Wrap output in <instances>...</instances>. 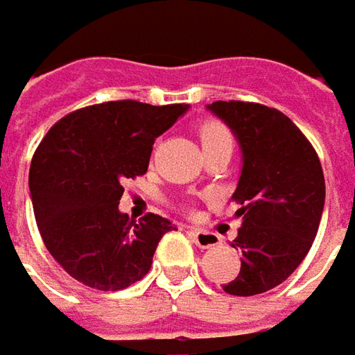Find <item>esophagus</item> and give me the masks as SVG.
<instances>
[{"label": "esophagus", "instance_id": "34e87169", "mask_svg": "<svg viewBox=\"0 0 355 355\" xmlns=\"http://www.w3.org/2000/svg\"><path fill=\"white\" fill-rule=\"evenodd\" d=\"M187 232L191 234L193 242L197 243L199 248H215V245L221 243L219 236L213 234V232H203V230H199V227H187Z\"/></svg>", "mask_w": 355, "mask_h": 355}]
</instances>
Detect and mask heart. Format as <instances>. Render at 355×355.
Returning <instances> with one entry per match:
<instances>
[{
	"label": "heart",
	"mask_w": 355,
	"mask_h": 355,
	"mask_svg": "<svg viewBox=\"0 0 355 355\" xmlns=\"http://www.w3.org/2000/svg\"><path fill=\"white\" fill-rule=\"evenodd\" d=\"M197 136L199 142L203 146V150H211L215 146L232 144V134L227 130V125L215 117H205L197 123Z\"/></svg>",
	"instance_id": "b5f03b06"
}]
</instances>
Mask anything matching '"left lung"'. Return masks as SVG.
I'll list each match as a JSON object with an SVG mask.
<instances>
[{
  "label": "left lung",
  "instance_id": "left-lung-1",
  "mask_svg": "<svg viewBox=\"0 0 355 355\" xmlns=\"http://www.w3.org/2000/svg\"><path fill=\"white\" fill-rule=\"evenodd\" d=\"M209 110L234 130L243 154L232 197L242 219L232 248L240 250L242 268L223 291L252 297L284 282L311 250L325 203L323 168L282 112L250 101H215Z\"/></svg>",
  "mask_w": 355,
  "mask_h": 355
}]
</instances>
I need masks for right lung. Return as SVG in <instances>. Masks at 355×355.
<instances>
[{
	"instance_id": "obj_1",
	"label": "right lung",
	"mask_w": 355,
	"mask_h": 355,
	"mask_svg": "<svg viewBox=\"0 0 355 355\" xmlns=\"http://www.w3.org/2000/svg\"><path fill=\"white\" fill-rule=\"evenodd\" d=\"M184 112V103L105 101L58 119L36 148L30 193L38 232L85 286L121 291L144 278L160 238L175 230L154 213L130 221L117 205L123 180L146 175L154 140Z\"/></svg>"
}]
</instances>
